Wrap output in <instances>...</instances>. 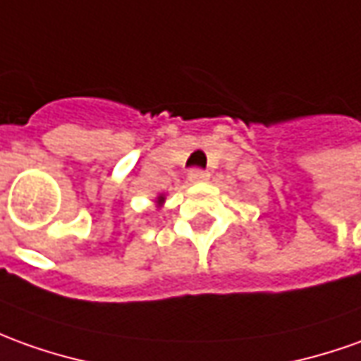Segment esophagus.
Masks as SVG:
<instances>
[{
  "label": "esophagus",
  "mask_w": 361,
  "mask_h": 361,
  "mask_svg": "<svg viewBox=\"0 0 361 361\" xmlns=\"http://www.w3.org/2000/svg\"><path fill=\"white\" fill-rule=\"evenodd\" d=\"M208 178V173H206L204 169H198V166H195V169H190L188 171V180L190 183H202V180H206Z\"/></svg>",
  "instance_id": "1"
}]
</instances>
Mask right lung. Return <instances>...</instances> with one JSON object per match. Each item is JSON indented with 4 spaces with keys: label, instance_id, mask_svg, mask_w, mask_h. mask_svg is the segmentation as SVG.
<instances>
[{
    "label": "right lung",
    "instance_id": "obj_1",
    "mask_svg": "<svg viewBox=\"0 0 361 361\" xmlns=\"http://www.w3.org/2000/svg\"><path fill=\"white\" fill-rule=\"evenodd\" d=\"M159 202H163V196H159Z\"/></svg>",
    "mask_w": 361,
    "mask_h": 361
}]
</instances>
